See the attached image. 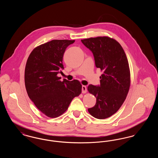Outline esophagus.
<instances>
[{"label":"esophagus","instance_id":"obj_1","mask_svg":"<svg viewBox=\"0 0 158 158\" xmlns=\"http://www.w3.org/2000/svg\"><path fill=\"white\" fill-rule=\"evenodd\" d=\"M86 91H87L86 86L83 85L82 86V92L83 94H85V93L86 92Z\"/></svg>","mask_w":158,"mask_h":158}]
</instances>
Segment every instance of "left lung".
Wrapping results in <instances>:
<instances>
[{"mask_svg": "<svg viewBox=\"0 0 158 158\" xmlns=\"http://www.w3.org/2000/svg\"><path fill=\"white\" fill-rule=\"evenodd\" d=\"M81 41L93 53L96 67L104 72L99 85L88 87L97 98L96 104L88 111L96 118L105 119L119 110L127 95L130 85L127 59L121 45L113 38L98 37Z\"/></svg>", "mask_w": 158, "mask_h": 158, "instance_id": "1", "label": "left lung"}]
</instances>
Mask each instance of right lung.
<instances>
[{
	"mask_svg": "<svg viewBox=\"0 0 158 158\" xmlns=\"http://www.w3.org/2000/svg\"><path fill=\"white\" fill-rule=\"evenodd\" d=\"M75 40H54L35 48L25 69V85L29 98L38 109L50 118L64 113L72 99L82 92L77 80L57 76L64 69L63 54Z\"/></svg>",
	"mask_w": 158,
	"mask_h": 158,
	"instance_id": "add662e5",
	"label": "right lung"
}]
</instances>
